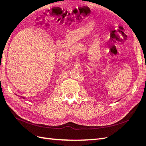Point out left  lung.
I'll return each instance as SVG.
<instances>
[{
    "instance_id": "obj_1",
    "label": "left lung",
    "mask_w": 146,
    "mask_h": 146,
    "mask_svg": "<svg viewBox=\"0 0 146 146\" xmlns=\"http://www.w3.org/2000/svg\"><path fill=\"white\" fill-rule=\"evenodd\" d=\"M118 101H119V100H118Z\"/></svg>"
}]
</instances>
